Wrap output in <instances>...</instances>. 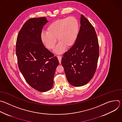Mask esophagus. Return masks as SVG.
Returning a JSON list of instances; mask_svg holds the SVG:
<instances>
[{
    "instance_id": "34e87169",
    "label": "esophagus",
    "mask_w": 122,
    "mask_h": 122,
    "mask_svg": "<svg viewBox=\"0 0 122 122\" xmlns=\"http://www.w3.org/2000/svg\"><path fill=\"white\" fill-rule=\"evenodd\" d=\"M57 57H58V59L59 60V62L60 63H61V59H62V56H57Z\"/></svg>"
}]
</instances>
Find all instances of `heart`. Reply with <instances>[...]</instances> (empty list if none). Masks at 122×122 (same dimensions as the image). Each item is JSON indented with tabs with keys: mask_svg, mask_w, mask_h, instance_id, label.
<instances>
[{
	"mask_svg": "<svg viewBox=\"0 0 122 122\" xmlns=\"http://www.w3.org/2000/svg\"><path fill=\"white\" fill-rule=\"evenodd\" d=\"M46 31L41 34L42 42L48 49L53 50L57 39L59 43L55 51L60 54L64 51L66 47L70 48L75 43L79 35V23L76 17L69 16L51 23Z\"/></svg>",
	"mask_w": 122,
	"mask_h": 122,
	"instance_id": "obj_1",
	"label": "heart"
}]
</instances>
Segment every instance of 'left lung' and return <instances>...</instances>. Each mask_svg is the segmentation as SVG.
<instances>
[{"instance_id": "obj_1", "label": "left lung", "mask_w": 122, "mask_h": 122, "mask_svg": "<svg viewBox=\"0 0 122 122\" xmlns=\"http://www.w3.org/2000/svg\"><path fill=\"white\" fill-rule=\"evenodd\" d=\"M99 54L95 29L82 14L78 38L71 48L63 54L61 60L68 82L79 87L89 82L96 72Z\"/></svg>"}]
</instances>
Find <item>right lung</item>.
<instances>
[{
  "label": "right lung",
  "mask_w": 122,
  "mask_h": 122,
  "mask_svg": "<svg viewBox=\"0 0 122 122\" xmlns=\"http://www.w3.org/2000/svg\"><path fill=\"white\" fill-rule=\"evenodd\" d=\"M45 17L28 19L20 30L16 43L18 67L32 88L46 92L53 86L54 77L59 65L56 56L46 49L41 38Z\"/></svg>",
  "instance_id": "add662e5"
}]
</instances>
